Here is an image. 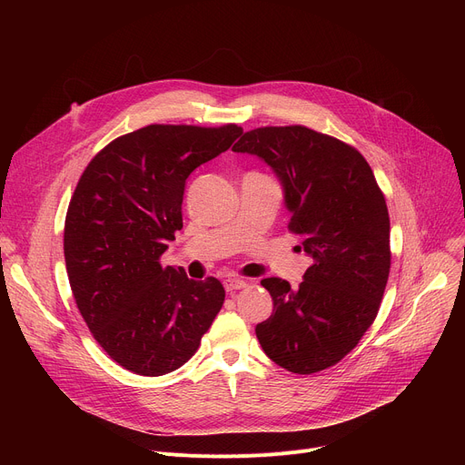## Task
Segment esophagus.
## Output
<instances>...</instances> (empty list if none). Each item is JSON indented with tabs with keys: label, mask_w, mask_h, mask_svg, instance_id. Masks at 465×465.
<instances>
[{
	"label": "esophagus",
	"mask_w": 465,
	"mask_h": 465,
	"mask_svg": "<svg viewBox=\"0 0 465 465\" xmlns=\"http://www.w3.org/2000/svg\"><path fill=\"white\" fill-rule=\"evenodd\" d=\"M247 286V281H242V279H235V277H230V279H226L224 281V288H226V292H235V290H241V288H245Z\"/></svg>",
	"instance_id": "obj_1"
}]
</instances>
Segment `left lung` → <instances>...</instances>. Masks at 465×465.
<instances>
[{"label": "left lung", "instance_id": "obj_1", "mask_svg": "<svg viewBox=\"0 0 465 465\" xmlns=\"http://www.w3.org/2000/svg\"><path fill=\"white\" fill-rule=\"evenodd\" d=\"M232 151L272 165L292 213L288 230L312 258L296 290L277 277L262 281L273 314L256 337L286 371L328 370L358 345L381 307L392 258L384 193L354 146L305 126L256 128Z\"/></svg>", "mask_w": 465, "mask_h": 465}]
</instances>
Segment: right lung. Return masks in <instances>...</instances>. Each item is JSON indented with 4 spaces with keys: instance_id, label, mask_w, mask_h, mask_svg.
Masks as SVG:
<instances>
[{
    "instance_id": "obj_1",
    "label": "right lung",
    "mask_w": 465,
    "mask_h": 465,
    "mask_svg": "<svg viewBox=\"0 0 465 465\" xmlns=\"http://www.w3.org/2000/svg\"><path fill=\"white\" fill-rule=\"evenodd\" d=\"M241 134L237 124L144 126L97 153L73 192L64 228L73 298L94 339L128 371L179 370L223 309V282L192 281L160 258L183 228L188 175Z\"/></svg>"
}]
</instances>
